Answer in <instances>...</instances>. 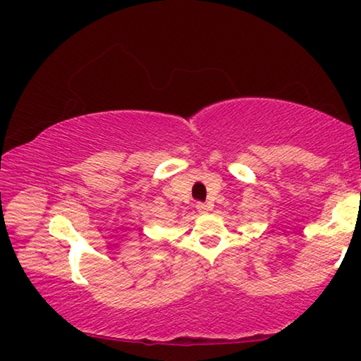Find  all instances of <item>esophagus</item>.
Masks as SVG:
<instances>
[{
  "mask_svg": "<svg viewBox=\"0 0 361 361\" xmlns=\"http://www.w3.org/2000/svg\"><path fill=\"white\" fill-rule=\"evenodd\" d=\"M195 209H197V212L200 213V215H202V213H207L209 212V207H207L205 204H202V202H199L197 205H195Z\"/></svg>",
  "mask_w": 361,
  "mask_h": 361,
  "instance_id": "34e87169",
  "label": "esophagus"
}]
</instances>
